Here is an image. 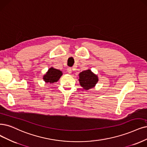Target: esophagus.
<instances>
[{"label": "esophagus", "instance_id": "1", "mask_svg": "<svg viewBox=\"0 0 147 147\" xmlns=\"http://www.w3.org/2000/svg\"><path fill=\"white\" fill-rule=\"evenodd\" d=\"M67 72H68L69 74L71 73V72H72V69H71V68H70V67L68 68H67Z\"/></svg>", "mask_w": 147, "mask_h": 147}]
</instances>
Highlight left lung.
<instances>
[{
    "label": "left lung",
    "mask_w": 147,
    "mask_h": 147,
    "mask_svg": "<svg viewBox=\"0 0 147 147\" xmlns=\"http://www.w3.org/2000/svg\"><path fill=\"white\" fill-rule=\"evenodd\" d=\"M79 82L83 88L88 90L93 88L98 82V78L91 70H85L79 74Z\"/></svg>",
    "instance_id": "left-lung-1"
}]
</instances>
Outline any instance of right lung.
Listing matches in <instances>:
<instances>
[{"instance_id":"right-lung-1","label":"right lung","mask_w":147,"mask_h":147,"mask_svg":"<svg viewBox=\"0 0 147 147\" xmlns=\"http://www.w3.org/2000/svg\"><path fill=\"white\" fill-rule=\"evenodd\" d=\"M62 75V73L60 70L51 68L48 69V72L43 76V79L45 80L46 82H56Z\"/></svg>"}]
</instances>
